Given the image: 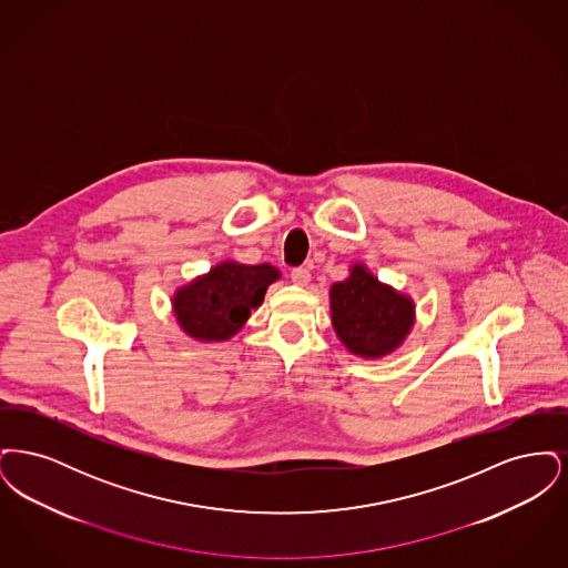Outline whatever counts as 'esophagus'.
<instances>
[{
  "instance_id": "obj_1",
  "label": "esophagus",
  "mask_w": 568,
  "mask_h": 568,
  "mask_svg": "<svg viewBox=\"0 0 568 568\" xmlns=\"http://www.w3.org/2000/svg\"><path fill=\"white\" fill-rule=\"evenodd\" d=\"M292 281L300 285V287H304V285H308V281H311V271L308 268H304V266H297L292 271Z\"/></svg>"
}]
</instances>
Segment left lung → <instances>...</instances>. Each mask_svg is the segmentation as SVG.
<instances>
[{"label": "left lung", "mask_w": 568, "mask_h": 568, "mask_svg": "<svg viewBox=\"0 0 568 568\" xmlns=\"http://www.w3.org/2000/svg\"><path fill=\"white\" fill-rule=\"evenodd\" d=\"M332 325L347 352L377 359L405 343L415 322L410 297L381 283L364 264L329 287Z\"/></svg>", "instance_id": "8db88e82"}]
</instances>
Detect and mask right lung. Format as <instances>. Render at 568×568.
I'll return each mask as SVG.
<instances>
[{"instance_id":"right-lung-1","label":"right lung","mask_w":568,"mask_h":568,"mask_svg":"<svg viewBox=\"0 0 568 568\" xmlns=\"http://www.w3.org/2000/svg\"><path fill=\"white\" fill-rule=\"evenodd\" d=\"M278 278L281 272L271 264L221 262L176 290L172 297L176 322L195 341H227L246 324L251 311L264 302L268 285Z\"/></svg>"}]
</instances>
